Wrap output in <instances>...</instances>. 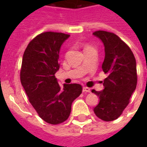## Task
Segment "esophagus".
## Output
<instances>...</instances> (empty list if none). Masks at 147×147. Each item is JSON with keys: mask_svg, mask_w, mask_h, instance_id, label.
Here are the masks:
<instances>
[{"mask_svg": "<svg viewBox=\"0 0 147 147\" xmlns=\"http://www.w3.org/2000/svg\"><path fill=\"white\" fill-rule=\"evenodd\" d=\"M83 91L85 93H90V89L88 88V87H86V86H84L83 88Z\"/></svg>", "mask_w": 147, "mask_h": 147, "instance_id": "34e87169", "label": "esophagus"}]
</instances>
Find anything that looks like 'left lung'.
<instances>
[{
    "instance_id": "left-lung-1",
    "label": "left lung",
    "mask_w": 147,
    "mask_h": 147,
    "mask_svg": "<svg viewBox=\"0 0 147 147\" xmlns=\"http://www.w3.org/2000/svg\"><path fill=\"white\" fill-rule=\"evenodd\" d=\"M93 34L104 45L105 59L102 67L108 75L104 80V89L92 90L100 100L94 112L102 120L112 121L122 114L136 90V61L128 45L115 34L98 30Z\"/></svg>"
}]
</instances>
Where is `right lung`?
Here are the masks:
<instances>
[{"mask_svg": "<svg viewBox=\"0 0 147 147\" xmlns=\"http://www.w3.org/2000/svg\"><path fill=\"white\" fill-rule=\"evenodd\" d=\"M70 37L57 32H45L36 36L24 52L20 71L22 86L30 104L45 122L58 124L67 120L71 104L82 93L78 83L61 86L55 74L61 45Z\"/></svg>", "mask_w": 147, "mask_h": 147, "instance_id": "1", "label": "right lung"}]
</instances>
